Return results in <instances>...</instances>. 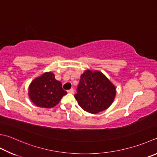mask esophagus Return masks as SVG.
<instances>
[{
  "mask_svg": "<svg viewBox=\"0 0 157 157\" xmlns=\"http://www.w3.org/2000/svg\"><path fill=\"white\" fill-rule=\"evenodd\" d=\"M74 91H75V90H74L73 88H72V89H70V90H67V93H69V94H74Z\"/></svg>",
  "mask_w": 157,
  "mask_h": 157,
  "instance_id": "obj_1",
  "label": "esophagus"
}]
</instances>
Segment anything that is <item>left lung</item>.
<instances>
[{
	"label": "left lung",
	"mask_w": 157,
	"mask_h": 157,
	"mask_svg": "<svg viewBox=\"0 0 157 157\" xmlns=\"http://www.w3.org/2000/svg\"><path fill=\"white\" fill-rule=\"evenodd\" d=\"M75 97L84 111L97 113L105 111L113 102L115 87L98 71L87 70L81 76Z\"/></svg>",
	"instance_id": "8db88e82"
}]
</instances>
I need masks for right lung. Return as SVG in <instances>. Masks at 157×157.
Listing matches in <instances>:
<instances>
[{"instance_id":"right-lung-1","label":"right lung","mask_w":157,"mask_h":157,"mask_svg":"<svg viewBox=\"0 0 157 157\" xmlns=\"http://www.w3.org/2000/svg\"><path fill=\"white\" fill-rule=\"evenodd\" d=\"M67 94L61 82L55 78L54 74L46 72L33 81L29 88V96L34 104L42 108H52Z\"/></svg>"}]
</instances>
